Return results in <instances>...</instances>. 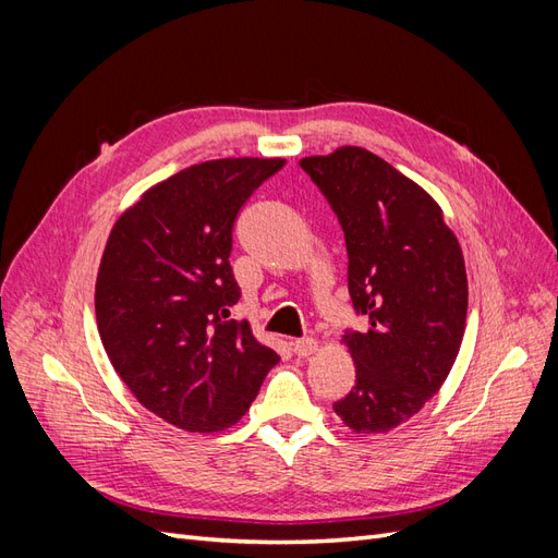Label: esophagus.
<instances>
[{
	"instance_id": "obj_1",
	"label": "esophagus",
	"mask_w": 558,
	"mask_h": 558,
	"mask_svg": "<svg viewBox=\"0 0 558 558\" xmlns=\"http://www.w3.org/2000/svg\"><path fill=\"white\" fill-rule=\"evenodd\" d=\"M316 349H318V342L312 340V337H300V340L293 342V351H295V356H300V359L312 356Z\"/></svg>"
}]
</instances>
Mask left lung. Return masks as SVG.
Instances as JSON below:
<instances>
[{
    "instance_id": "1",
    "label": "left lung",
    "mask_w": 558,
    "mask_h": 558,
    "mask_svg": "<svg viewBox=\"0 0 558 558\" xmlns=\"http://www.w3.org/2000/svg\"><path fill=\"white\" fill-rule=\"evenodd\" d=\"M344 230L349 295L367 330L342 342L356 386L332 404L356 433H386L440 391L459 356L468 277L437 202L393 165L359 146L302 158Z\"/></svg>"
}]
</instances>
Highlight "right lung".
<instances>
[{"label":"right lung","mask_w":558,"mask_h":558,"mask_svg":"<svg viewBox=\"0 0 558 558\" xmlns=\"http://www.w3.org/2000/svg\"><path fill=\"white\" fill-rule=\"evenodd\" d=\"M281 158L199 162L148 189L118 218L95 283L97 330L146 410L191 433L246 414L277 353L228 318L240 300L232 228Z\"/></svg>","instance_id":"add662e5"}]
</instances>
